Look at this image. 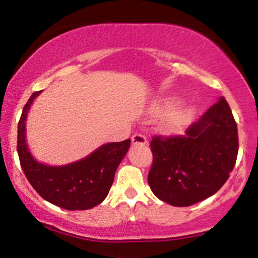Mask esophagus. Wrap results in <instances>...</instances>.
<instances>
[{
  "label": "esophagus",
  "mask_w": 258,
  "mask_h": 258,
  "mask_svg": "<svg viewBox=\"0 0 258 258\" xmlns=\"http://www.w3.org/2000/svg\"><path fill=\"white\" fill-rule=\"evenodd\" d=\"M132 144L134 145V146H138V145L144 146V145L147 144L146 136L142 135V134H134L132 138Z\"/></svg>",
  "instance_id": "obj_1"
}]
</instances>
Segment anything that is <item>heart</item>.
I'll return each instance as SVG.
<instances>
[{"label": "heart", "mask_w": 258, "mask_h": 258, "mask_svg": "<svg viewBox=\"0 0 258 258\" xmlns=\"http://www.w3.org/2000/svg\"><path fill=\"white\" fill-rule=\"evenodd\" d=\"M195 110L192 107H180L169 112L162 123L163 132L168 134H177L188 125Z\"/></svg>", "instance_id": "b5f03b06"}]
</instances>
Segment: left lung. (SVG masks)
<instances>
[{
  "instance_id": "8db88e82",
  "label": "left lung",
  "mask_w": 258,
  "mask_h": 258,
  "mask_svg": "<svg viewBox=\"0 0 258 258\" xmlns=\"http://www.w3.org/2000/svg\"><path fill=\"white\" fill-rule=\"evenodd\" d=\"M239 150L238 128L225 98L211 106L184 135H154L148 184L172 207L209 198L228 180Z\"/></svg>"
}]
</instances>
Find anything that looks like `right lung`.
Returning a JSON list of instances; mask_svg holds the SVG:
<instances>
[{
    "label": "right lung",
    "instance_id": "obj_1",
    "mask_svg": "<svg viewBox=\"0 0 258 258\" xmlns=\"http://www.w3.org/2000/svg\"><path fill=\"white\" fill-rule=\"evenodd\" d=\"M35 92L24 106L18 123V154L24 174L42 198L66 210H87L107 197L114 174L130 147V139L102 145L86 158L63 166L38 163L25 142V119Z\"/></svg>",
    "mask_w": 258,
    "mask_h": 258
}]
</instances>
